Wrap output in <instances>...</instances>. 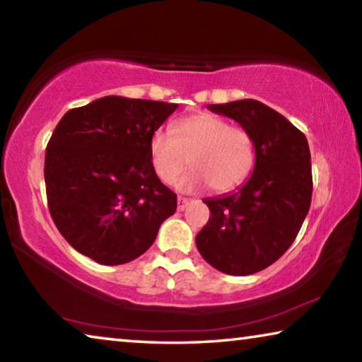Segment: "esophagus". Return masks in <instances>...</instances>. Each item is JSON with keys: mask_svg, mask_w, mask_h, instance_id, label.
I'll return each instance as SVG.
<instances>
[{"mask_svg": "<svg viewBox=\"0 0 362 362\" xmlns=\"http://www.w3.org/2000/svg\"><path fill=\"white\" fill-rule=\"evenodd\" d=\"M188 203H189V199L182 198V196H179V199H177V209L183 211V209H185V207L188 206Z\"/></svg>", "mask_w": 362, "mask_h": 362, "instance_id": "obj_1", "label": "esophagus"}]
</instances>
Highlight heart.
Here are the masks:
<instances>
[{"mask_svg": "<svg viewBox=\"0 0 362 362\" xmlns=\"http://www.w3.org/2000/svg\"><path fill=\"white\" fill-rule=\"evenodd\" d=\"M148 150L151 166L164 183H173L189 161L193 169L177 182L185 192L209 185L217 193L233 192L249 179L255 164L252 136L207 112L175 121L173 134L155 131Z\"/></svg>", "mask_w": 362, "mask_h": 362, "instance_id": "b5f03b06", "label": "heart"}]
</instances>
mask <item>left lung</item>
Here are the masks:
<instances>
[{
	"instance_id": "left-lung-1",
	"label": "left lung",
	"mask_w": 362,
	"mask_h": 362,
	"mask_svg": "<svg viewBox=\"0 0 362 362\" xmlns=\"http://www.w3.org/2000/svg\"><path fill=\"white\" fill-rule=\"evenodd\" d=\"M209 110L240 122L252 136L255 166L240 189L203 199L211 216L196 235V247L218 272L247 276L291 247L310 211L308 142L291 121L259 100L216 103Z\"/></svg>"
}]
</instances>
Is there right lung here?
Segmentation results:
<instances>
[{"label": "right lung", "instance_id": "1", "mask_svg": "<svg viewBox=\"0 0 362 362\" xmlns=\"http://www.w3.org/2000/svg\"><path fill=\"white\" fill-rule=\"evenodd\" d=\"M177 103L107 95L71 108L46 148L54 223L79 254L102 265L142 255L177 209V194L151 166L153 132Z\"/></svg>", "mask_w": 362, "mask_h": 362}]
</instances>
